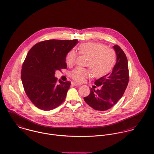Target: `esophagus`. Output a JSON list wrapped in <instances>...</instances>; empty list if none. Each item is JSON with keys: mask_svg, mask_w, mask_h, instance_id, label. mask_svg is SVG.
<instances>
[{"mask_svg": "<svg viewBox=\"0 0 154 154\" xmlns=\"http://www.w3.org/2000/svg\"><path fill=\"white\" fill-rule=\"evenodd\" d=\"M71 84L73 85L74 86H80V83H76V82H71Z\"/></svg>", "mask_w": 154, "mask_h": 154, "instance_id": "obj_1", "label": "esophagus"}]
</instances>
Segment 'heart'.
<instances>
[{"instance_id": "1", "label": "heart", "mask_w": 154, "mask_h": 154, "mask_svg": "<svg viewBox=\"0 0 154 154\" xmlns=\"http://www.w3.org/2000/svg\"><path fill=\"white\" fill-rule=\"evenodd\" d=\"M79 52L81 55L89 56L86 66L90 68L78 66L70 72L71 77L79 82H83L93 75L97 78L108 74L113 68L116 62V52L101 43L86 42L80 45ZM77 54L75 51H69L66 57L65 62L68 66H72L76 61Z\"/></svg>"}]
</instances>
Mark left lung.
<instances>
[{"label":"left lung","instance_id":"obj_1","mask_svg":"<svg viewBox=\"0 0 154 154\" xmlns=\"http://www.w3.org/2000/svg\"><path fill=\"white\" fill-rule=\"evenodd\" d=\"M117 55V62L111 73L94 82L90 94L85 101L97 111H106L123 96L129 80L128 61L125 53L117 45L113 46Z\"/></svg>","mask_w":154,"mask_h":154}]
</instances>
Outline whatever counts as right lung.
Here are the masks:
<instances>
[{"mask_svg":"<svg viewBox=\"0 0 154 154\" xmlns=\"http://www.w3.org/2000/svg\"><path fill=\"white\" fill-rule=\"evenodd\" d=\"M78 43L74 40H48L34 45L21 69L24 89L31 102L43 111L54 109L65 99L71 83L55 78V71L67 68L65 57Z\"/></svg>","mask_w":154,"mask_h":154,"instance_id":"right-lung-1","label":"right lung"}]
</instances>
